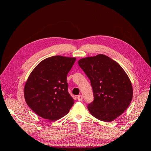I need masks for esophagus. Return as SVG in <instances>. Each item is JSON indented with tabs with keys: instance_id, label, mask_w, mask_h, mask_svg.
I'll use <instances>...</instances> for the list:
<instances>
[{
	"instance_id": "1",
	"label": "esophagus",
	"mask_w": 151,
	"mask_h": 151,
	"mask_svg": "<svg viewBox=\"0 0 151 151\" xmlns=\"http://www.w3.org/2000/svg\"><path fill=\"white\" fill-rule=\"evenodd\" d=\"M78 100L79 101H81L83 100V96L81 95H79L78 96Z\"/></svg>"
}]
</instances>
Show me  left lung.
Wrapping results in <instances>:
<instances>
[{
	"label": "left lung",
	"instance_id": "8db88e82",
	"mask_svg": "<svg viewBox=\"0 0 151 151\" xmlns=\"http://www.w3.org/2000/svg\"><path fill=\"white\" fill-rule=\"evenodd\" d=\"M78 64L92 87L94 99L88 105L90 114L105 122L122 115L133 95L131 82L122 66L103 54L81 59Z\"/></svg>",
	"mask_w": 151,
	"mask_h": 151
}]
</instances>
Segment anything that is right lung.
<instances>
[{
	"label": "right lung",
	"instance_id": "obj_1",
	"mask_svg": "<svg viewBox=\"0 0 151 151\" xmlns=\"http://www.w3.org/2000/svg\"><path fill=\"white\" fill-rule=\"evenodd\" d=\"M75 58L56 55L37 65L26 82L25 101L42 118L55 121L68 114L74 100L68 91L66 78Z\"/></svg>",
	"mask_w": 151,
	"mask_h": 151
}]
</instances>
